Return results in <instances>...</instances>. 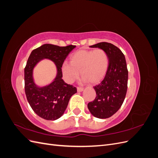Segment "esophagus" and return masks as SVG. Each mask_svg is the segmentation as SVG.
<instances>
[{
	"instance_id": "34e87169",
	"label": "esophagus",
	"mask_w": 158,
	"mask_h": 158,
	"mask_svg": "<svg viewBox=\"0 0 158 158\" xmlns=\"http://www.w3.org/2000/svg\"><path fill=\"white\" fill-rule=\"evenodd\" d=\"M83 90H84V88H82V87H78L77 88L78 92H82Z\"/></svg>"
}]
</instances>
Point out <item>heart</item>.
Masks as SVG:
<instances>
[{
  "mask_svg": "<svg viewBox=\"0 0 158 158\" xmlns=\"http://www.w3.org/2000/svg\"><path fill=\"white\" fill-rule=\"evenodd\" d=\"M109 63L108 55L102 49L79 50L70 56V63H64L62 71L65 80L69 82L77 78L80 71L84 81L95 84L106 76Z\"/></svg>",
  "mask_w": 158,
  "mask_h": 158,
  "instance_id": "b5f03b06",
  "label": "heart"
}]
</instances>
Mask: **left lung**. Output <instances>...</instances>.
<instances>
[{
	"label": "left lung",
	"mask_w": 158,
	"mask_h": 158,
	"mask_svg": "<svg viewBox=\"0 0 158 158\" xmlns=\"http://www.w3.org/2000/svg\"><path fill=\"white\" fill-rule=\"evenodd\" d=\"M90 47H98L107 53L109 63L107 73L101 83L94 87L96 97L88 103L93 115L107 118L120 109L125 100L128 84V69L125 56L117 47L110 43L101 42Z\"/></svg>",
	"instance_id": "1"
}]
</instances>
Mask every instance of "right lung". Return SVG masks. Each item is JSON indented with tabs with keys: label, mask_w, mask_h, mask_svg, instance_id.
<instances>
[{
	"label": "right lung",
	"mask_w": 158,
	"mask_h": 158,
	"mask_svg": "<svg viewBox=\"0 0 158 158\" xmlns=\"http://www.w3.org/2000/svg\"><path fill=\"white\" fill-rule=\"evenodd\" d=\"M76 46L59 47L52 44H44L33 49L28 58L24 69L25 93L28 103L38 116L52 121L60 118L67 107L72 95L77 89L68 84L62 79V66L66 56ZM43 58L53 61L57 69V75L51 85L44 88L36 87L33 82L32 72L35 64Z\"/></svg>",
	"instance_id": "1"
}]
</instances>
